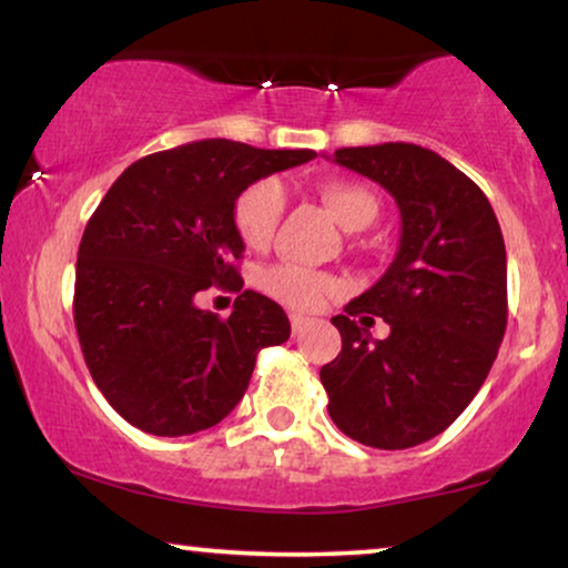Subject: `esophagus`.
Instances as JSON below:
<instances>
[{
    "mask_svg": "<svg viewBox=\"0 0 568 568\" xmlns=\"http://www.w3.org/2000/svg\"><path fill=\"white\" fill-rule=\"evenodd\" d=\"M290 321H292V331H294V334H300V331L305 328L307 323H311V318H305V315H300V313H292Z\"/></svg>",
    "mask_w": 568,
    "mask_h": 568,
    "instance_id": "1",
    "label": "esophagus"
}]
</instances>
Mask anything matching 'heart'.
Instances as JSON below:
<instances>
[{"instance_id":"obj_1","label":"heart","mask_w":568,"mask_h":568,"mask_svg":"<svg viewBox=\"0 0 568 568\" xmlns=\"http://www.w3.org/2000/svg\"><path fill=\"white\" fill-rule=\"evenodd\" d=\"M318 195L344 230H359V226L371 224L375 216V197L352 182H326L321 185ZM282 211L284 193L276 180H257L247 185L234 201V226H237L240 240L247 247H266L274 240ZM261 286L284 305L297 307V311H313L326 294L342 290V282L323 271L278 263V266L263 271Z\"/></svg>"}]
</instances>
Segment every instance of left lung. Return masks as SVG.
<instances>
[{
	"mask_svg": "<svg viewBox=\"0 0 568 568\" xmlns=\"http://www.w3.org/2000/svg\"><path fill=\"white\" fill-rule=\"evenodd\" d=\"M331 161L394 197L402 237L386 274L331 318L342 352L321 367L328 415L365 446L425 444L475 399L504 342V234L483 190L436 151L381 143ZM371 314L389 323L386 339L362 328Z\"/></svg>",
	"mask_w": 568,
	"mask_h": 568,
	"instance_id": "8db88e82",
	"label": "left lung"
}]
</instances>
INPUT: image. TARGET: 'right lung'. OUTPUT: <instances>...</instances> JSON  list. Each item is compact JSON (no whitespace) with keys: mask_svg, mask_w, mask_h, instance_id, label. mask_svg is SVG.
Instances as JSON below:
<instances>
[{"mask_svg":"<svg viewBox=\"0 0 568 568\" xmlns=\"http://www.w3.org/2000/svg\"><path fill=\"white\" fill-rule=\"evenodd\" d=\"M311 159L211 138L143 156L109 187L80 240L75 328L95 386L130 425L169 438L213 428L245 396L257 352L290 338L286 313L253 290L230 320L194 300L242 290V190Z\"/></svg>","mask_w":568,"mask_h":568,"instance_id":"add662e5","label":"right lung"}]
</instances>
